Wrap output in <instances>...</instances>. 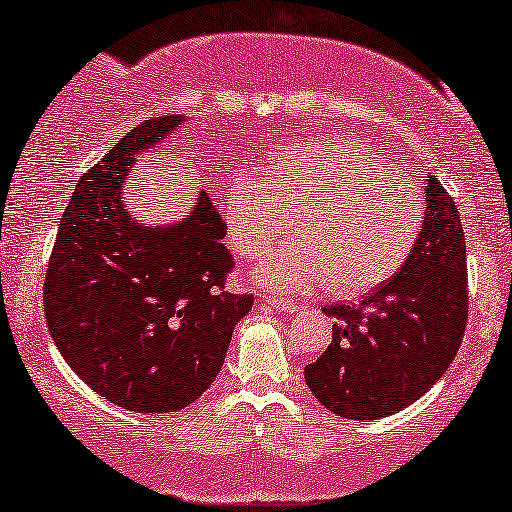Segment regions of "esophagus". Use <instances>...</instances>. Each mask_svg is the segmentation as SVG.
<instances>
[{"mask_svg": "<svg viewBox=\"0 0 512 512\" xmlns=\"http://www.w3.org/2000/svg\"><path fill=\"white\" fill-rule=\"evenodd\" d=\"M262 300H267L269 305L276 307V310H281V312H298V303H295V300L276 298V295H267V298L262 295Z\"/></svg>", "mask_w": 512, "mask_h": 512, "instance_id": "esophagus-1", "label": "esophagus"}]
</instances>
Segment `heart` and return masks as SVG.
<instances>
[{
    "mask_svg": "<svg viewBox=\"0 0 512 512\" xmlns=\"http://www.w3.org/2000/svg\"><path fill=\"white\" fill-rule=\"evenodd\" d=\"M372 150L355 138L326 135L274 159L267 183L240 181L226 193V229L243 260H257L295 231L257 267L274 291L322 286L355 298L389 283L420 238V197L403 181H374Z\"/></svg>",
    "mask_w": 512,
    "mask_h": 512,
    "instance_id": "obj_1",
    "label": "heart"
}]
</instances>
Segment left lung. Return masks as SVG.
<instances>
[{"mask_svg": "<svg viewBox=\"0 0 512 512\" xmlns=\"http://www.w3.org/2000/svg\"><path fill=\"white\" fill-rule=\"evenodd\" d=\"M424 219L408 264L357 305H329V348L305 367L315 398L348 420L408 408L443 377L467 326V250L453 197L424 178Z\"/></svg>", "mask_w": 512, "mask_h": 512, "instance_id": "1", "label": "left lung"}]
</instances>
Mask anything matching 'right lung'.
<instances>
[{"mask_svg": "<svg viewBox=\"0 0 512 512\" xmlns=\"http://www.w3.org/2000/svg\"><path fill=\"white\" fill-rule=\"evenodd\" d=\"M186 121L157 116L126 133L78 181L45 276V319L92 391L133 412H178L217 379L252 295L226 291L233 257L207 193L188 217L147 226L128 212L135 157Z\"/></svg>", "mask_w": 512, "mask_h": 512, "instance_id": "add662e5", "label": "right lung"}]
</instances>
